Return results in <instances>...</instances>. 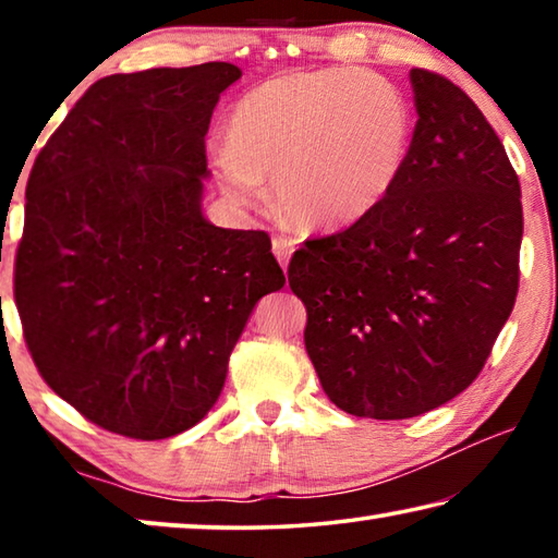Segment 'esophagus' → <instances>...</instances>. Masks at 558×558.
Segmentation results:
<instances>
[{
    "label": "esophagus",
    "mask_w": 558,
    "mask_h": 558,
    "mask_svg": "<svg viewBox=\"0 0 558 558\" xmlns=\"http://www.w3.org/2000/svg\"><path fill=\"white\" fill-rule=\"evenodd\" d=\"M292 251H295V243L286 239V235H276V239H272V253H276V258L280 260L282 268H288Z\"/></svg>",
    "instance_id": "esophagus-1"
}]
</instances>
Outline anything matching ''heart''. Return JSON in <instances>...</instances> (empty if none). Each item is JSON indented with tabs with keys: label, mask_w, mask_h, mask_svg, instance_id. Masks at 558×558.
<instances>
[{
	"label": "heart",
	"mask_w": 558,
	"mask_h": 558,
	"mask_svg": "<svg viewBox=\"0 0 558 558\" xmlns=\"http://www.w3.org/2000/svg\"><path fill=\"white\" fill-rule=\"evenodd\" d=\"M214 169L231 199L253 204L270 177L302 226H344L379 209L409 162L413 116L403 93L356 69L295 71L235 100Z\"/></svg>",
	"instance_id": "heart-1"
}]
</instances>
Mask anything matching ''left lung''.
Here are the masks:
<instances>
[{
	"label": "left lung",
	"mask_w": 558,
	"mask_h": 558,
	"mask_svg": "<svg viewBox=\"0 0 558 558\" xmlns=\"http://www.w3.org/2000/svg\"><path fill=\"white\" fill-rule=\"evenodd\" d=\"M409 162L379 209L292 253L305 349L359 418L438 409L483 372L514 307L522 199L497 132L446 75L411 69Z\"/></svg>",
	"instance_id": "left-lung-1"
}]
</instances>
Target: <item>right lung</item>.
Returning <instances> with one entry per match:
<instances>
[{"label":"right lung","instance_id":"1","mask_svg":"<svg viewBox=\"0 0 558 558\" xmlns=\"http://www.w3.org/2000/svg\"><path fill=\"white\" fill-rule=\"evenodd\" d=\"M233 63L93 83L26 182L14 302L41 379L90 423L162 440L223 389L256 302L286 286L266 231L204 219L206 132Z\"/></svg>","mask_w":558,"mask_h":558}]
</instances>
